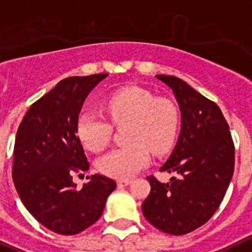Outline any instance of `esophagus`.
Returning <instances> with one entry per match:
<instances>
[{"label":"esophagus","instance_id":"esophagus-1","mask_svg":"<svg viewBox=\"0 0 252 252\" xmlns=\"http://www.w3.org/2000/svg\"><path fill=\"white\" fill-rule=\"evenodd\" d=\"M131 183H132V182H131L130 179H120V181H117V186L119 187H126Z\"/></svg>","mask_w":252,"mask_h":252}]
</instances>
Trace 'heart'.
<instances>
[{
	"instance_id": "1",
	"label": "heart",
	"mask_w": 252,
	"mask_h": 252,
	"mask_svg": "<svg viewBox=\"0 0 252 252\" xmlns=\"http://www.w3.org/2000/svg\"><path fill=\"white\" fill-rule=\"evenodd\" d=\"M115 125L128 122L127 145L114 148L97 162L100 172L119 179H127L145 168L151 150L166 152L177 137L179 112L174 102L155 97L138 86H126L111 93L104 101ZM76 135L86 150L100 152L111 135L109 122L93 110H84L76 120Z\"/></svg>"
}]
</instances>
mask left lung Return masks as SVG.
<instances>
[{
	"label": "left lung",
	"mask_w": 252,
	"mask_h": 252,
	"mask_svg": "<svg viewBox=\"0 0 252 252\" xmlns=\"http://www.w3.org/2000/svg\"><path fill=\"white\" fill-rule=\"evenodd\" d=\"M156 76L172 89L182 127L173 152L159 169L176 176L168 183L147 177L151 191L142 212L160 231L184 235L204 225L219 208L234 173L235 147L215 102L177 76Z\"/></svg>",
	"instance_id": "left-lung-1"
}]
</instances>
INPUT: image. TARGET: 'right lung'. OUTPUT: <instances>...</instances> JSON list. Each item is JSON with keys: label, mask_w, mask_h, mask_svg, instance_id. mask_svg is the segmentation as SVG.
Wrapping results in <instances>:
<instances>
[{"label": "right lung", "mask_w": 252, "mask_h": 252, "mask_svg": "<svg viewBox=\"0 0 252 252\" xmlns=\"http://www.w3.org/2000/svg\"><path fill=\"white\" fill-rule=\"evenodd\" d=\"M107 76H70L32 104L16 135L14 187L28 212L47 229L75 235L99 220L107 196L116 188L111 178L94 174L76 189L73 174L89 169L76 135V120L86 96Z\"/></svg>", "instance_id": "right-lung-1"}]
</instances>
